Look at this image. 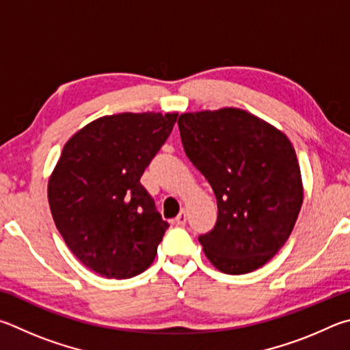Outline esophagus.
<instances>
[{
    "instance_id": "esophagus-1",
    "label": "esophagus",
    "mask_w": 350,
    "mask_h": 350,
    "mask_svg": "<svg viewBox=\"0 0 350 350\" xmlns=\"http://www.w3.org/2000/svg\"><path fill=\"white\" fill-rule=\"evenodd\" d=\"M186 221H187V213H186V211H181L178 215H176L175 223L178 226H183V224H186Z\"/></svg>"
}]
</instances>
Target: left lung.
<instances>
[{
  "label": "left lung",
  "mask_w": 350,
  "mask_h": 350,
  "mask_svg": "<svg viewBox=\"0 0 350 350\" xmlns=\"http://www.w3.org/2000/svg\"><path fill=\"white\" fill-rule=\"evenodd\" d=\"M185 152L218 204L215 228L198 240L229 275L265 266L284 246L303 204L295 149L286 135L243 109L180 115Z\"/></svg>",
  "instance_id": "left-lung-1"
}]
</instances>
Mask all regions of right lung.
I'll list each match as a JSON object with an SVG mask.
<instances>
[{
    "label": "right lung",
    "mask_w": 350,
    "mask_h": 350,
    "mask_svg": "<svg viewBox=\"0 0 350 350\" xmlns=\"http://www.w3.org/2000/svg\"><path fill=\"white\" fill-rule=\"evenodd\" d=\"M176 116L106 115L63 147L49 178V206L72 254L101 277L132 278L155 260L169 224L139 178Z\"/></svg>",
    "instance_id": "add662e5"
}]
</instances>
